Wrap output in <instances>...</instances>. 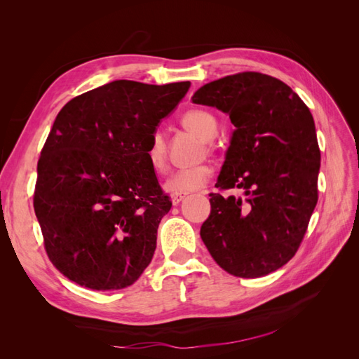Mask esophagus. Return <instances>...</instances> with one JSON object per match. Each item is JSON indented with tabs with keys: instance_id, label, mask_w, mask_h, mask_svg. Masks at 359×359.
Returning a JSON list of instances; mask_svg holds the SVG:
<instances>
[{
	"instance_id": "34e87169",
	"label": "esophagus",
	"mask_w": 359,
	"mask_h": 359,
	"mask_svg": "<svg viewBox=\"0 0 359 359\" xmlns=\"http://www.w3.org/2000/svg\"><path fill=\"white\" fill-rule=\"evenodd\" d=\"M187 198V193H173L172 194V203L178 205L181 201H184Z\"/></svg>"
}]
</instances>
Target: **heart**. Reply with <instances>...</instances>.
<instances>
[{
	"mask_svg": "<svg viewBox=\"0 0 359 359\" xmlns=\"http://www.w3.org/2000/svg\"><path fill=\"white\" fill-rule=\"evenodd\" d=\"M181 124L190 132L196 133L203 140L214 139L217 133V119L212 114L202 111V109H191L187 111L181 116ZM145 156L148 158L149 166L157 173H165L169 168L168 163V144L166 137L160 130H156L149 136L148 145L145 148ZM212 173L211 166L201 163L196 166L182 168L175 170L166 180L165 187L172 193H189L202 189L208 182Z\"/></svg>",
	"mask_w": 359,
	"mask_h": 359,
	"instance_id": "obj_1",
	"label": "heart"
}]
</instances>
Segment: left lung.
I'll use <instances>...</instances> for the list:
<instances>
[{
  "label": "left lung",
  "mask_w": 359,
  "mask_h": 359,
  "mask_svg": "<svg viewBox=\"0 0 359 359\" xmlns=\"http://www.w3.org/2000/svg\"><path fill=\"white\" fill-rule=\"evenodd\" d=\"M193 103L215 106L236 127L201 236L212 259L235 277L257 278L287 264L318 203L320 149L311 112L273 76L243 72L203 85Z\"/></svg>",
  "instance_id": "1"
}]
</instances>
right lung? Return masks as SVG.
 <instances>
[{
	"instance_id": "obj_1",
	"label": "right lung",
	"mask_w": 359,
	"mask_h": 359,
	"mask_svg": "<svg viewBox=\"0 0 359 359\" xmlns=\"http://www.w3.org/2000/svg\"><path fill=\"white\" fill-rule=\"evenodd\" d=\"M189 88L114 81L74 97L57 115L32 201L49 260L74 283L123 289L149 265L172 202L145 148Z\"/></svg>"
}]
</instances>
